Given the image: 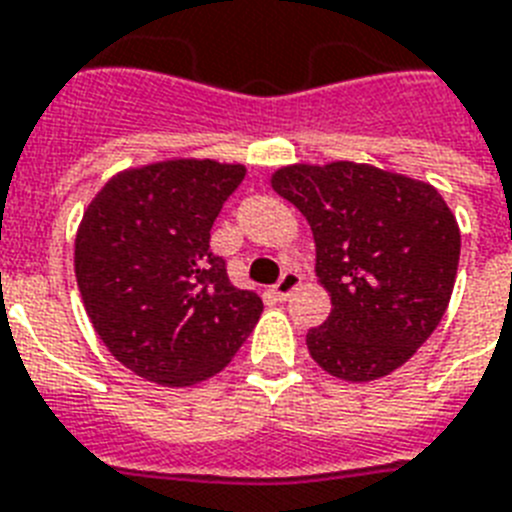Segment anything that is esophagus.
<instances>
[{
  "label": "esophagus",
  "instance_id": "obj_1",
  "mask_svg": "<svg viewBox=\"0 0 512 512\" xmlns=\"http://www.w3.org/2000/svg\"><path fill=\"white\" fill-rule=\"evenodd\" d=\"M299 286H302V276L294 273V270H286L284 276L278 278V284L273 286V292H276V297L284 302V299L292 297V292H297Z\"/></svg>",
  "mask_w": 512,
  "mask_h": 512
}]
</instances>
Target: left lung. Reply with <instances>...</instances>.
I'll list each match as a JSON object with an SVG mask.
<instances>
[{"mask_svg": "<svg viewBox=\"0 0 512 512\" xmlns=\"http://www.w3.org/2000/svg\"><path fill=\"white\" fill-rule=\"evenodd\" d=\"M310 223L315 276L331 297L307 350L344 381L389 376L415 355L450 305L460 228L426 181L365 162L286 165L270 176Z\"/></svg>", "mask_w": 512, "mask_h": 512, "instance_id": "left-lung-1", "label": "left lung"}]
</instances>
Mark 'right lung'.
I'll use <instances>...</instances> for the list:
<instances>
[{
	"instance_id": "add662e5",
	"label": "right lung",
	"mask_w": 512,
	"mask_h": 512,
	"mask_svg": "<svg viewBox=\"0 0 512 512\" xmlns=\"http://www.w3.org/2000/svg\"><path fill=\"white\" fill-rule=\"evenodd\" d=\"M247 168L152 162L112 176L83 213L76 281L112 357L162 386L207 381L231 363L263 299L228 281L210 228Z\"/></svg>"
}]
</instances>
